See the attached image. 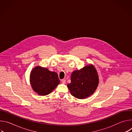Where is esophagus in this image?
<instances>
[{
  "label": "esophagus",
  "instance_id": "34e87169",
  "mask_svg": "<svg viewBox=\"0 0 132 132\" xmlns=\"http://www.w3.org/2000/svg\"><path fill=\"white\" fill-rule=\"evenodd\" d=\"M61 81H62V82L63 84H66V80H65V79H62V80H61Z\"/></svg>",
  "mask_w": 132,
  "mask_h": 132
}]
</instances>
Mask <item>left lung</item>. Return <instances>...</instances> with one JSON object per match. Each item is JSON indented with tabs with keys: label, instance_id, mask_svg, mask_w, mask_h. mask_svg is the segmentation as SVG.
Segmentation results:
<instances>
[{
	"label": "left lung",
	"instance_id": "obj_1",
	"mask_svg": "<svg viewBox=\"0 0 132 132\" xmlns=\"http://www.w3.org/2000/svg\"><path fill=\"white\" fill-rule=\"evenodd\" d=\"M99 84V77L96 68L90 64L71 75V82L67 87L75 98L83 99L94 93Z\"/></svg>",
	"mask_w": 132,
	"mask_h": 132
}]
</instances>
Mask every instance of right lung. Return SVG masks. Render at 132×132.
<instances>
[{
    "label": "right lung",
    "mask_w": 132,
    "mask_h": 132,
    "mask_svg": "<svg viewBox=\"0 0 132 132\" xmlns=\"http://www.w3.org/2000/svg\"><path fill=\"white\" fill-rule=\"evenodd\" d=\"M30 81L33 90L41 96L48 95L60 82L57 73L39 66L31 71Z\"/></svg>",
    "instance_id": "right-lung-1"
}]
</instances>
